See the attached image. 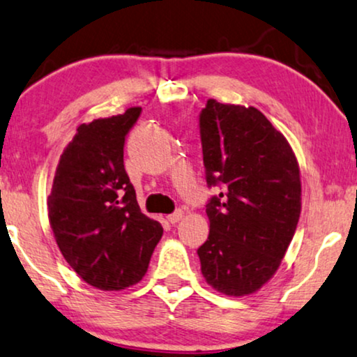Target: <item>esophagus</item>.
<instances>
[{"mask_svg":"<svg viewBox=\"0 0 357 357\" xmlns=\"http://www.w3.org/2000/svg\"><path fill=\"white\" fill-rule=\"evenodd\" d=\"M182 218H183V211H182V210H177V211H174L172 215H169V216H167L169 223H172V225L178 223V221L182 220Z\"/></svg>","mask_w":357,"mask_h":357,"instance_id":"1","label":"esophagus"}]
</instances>
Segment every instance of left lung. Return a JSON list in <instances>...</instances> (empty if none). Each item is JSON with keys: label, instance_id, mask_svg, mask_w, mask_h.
Masks as SVG:
<instances>
[{"label": "left lung", "instance_id": "8db88e82", "mask_svg": "<svg viewBox=\"0 0 357 357\" xmlns=\"http://www.w3.org/2000/svg\"><path fill=\"white\" fill-rule=\"evenodd\" d=\"M206 183L221 185L206 205L210 234L198 248L206 284L244 297L279 269L302 210L295 152L254 106L208 100L200 114Z\"/></svg>", "mask_w": 357, "mask_h": 357}]
</instances>
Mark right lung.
<instances>
[{
  "label": "right lung",
  "mask_w": 357,
  "mask_h": 357,
  "mask_svg": "<svg viewBox=\"0 0 357 357\" xmlns=\"http://www.w3.org/2000/svg\"><path fill=\"white\" fill-rule=\"evenodd\" d=\"M141 108L77 128L60 155L47 198L49 223L68 266L100 290H123L144 277L162 238L136 200L124 170V137Z\"/></svg>",
  "instance_id": "add662e5"
}]
</instances>
